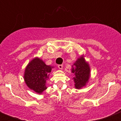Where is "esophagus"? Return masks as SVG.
Masks as SVG:
<instances>
[{"instance_id":"34e87169","label":"esophagus","mask_w":121,"mask_h":121,"mask_svg":"<svg viewBox=\"0 0 121 121\" xmlns=\"http://www.w3.org/2000/svg\"><path fill=\"white\" fill-rule=\"evenodd\" d=\"M57 67H58L59 69H63V65H58Z\"/></svg>"}]
</instances>
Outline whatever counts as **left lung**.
Listing matches in <instances>:
<instances>
[{
	"label": "left lung",
	"mask_w": 121,
	"mask_h": 121,
	"mask_svg": "<svg viewBox=\"0 0 121 121\" xmlns=\"http://www.w3.org/2000/svg\"><path fill=\"white\" fill-rule=\"evenodd\" d=\"M75 67H73L71 72L74 73L75 87L77 89H80L84 87L88 81L90 73V69L88 64H87L83 57H79L75 62Z\"/></svg>",
	"instance_id": "1"
}]
</instances>
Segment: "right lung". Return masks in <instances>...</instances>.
<instances>
[{
  "label": "right lung",
  "instance_id": "obj_1",
  "mask_svg": "<svg viewBox=\"0 0 121 121\" xmlns=\"http://www.w3.org/2000/svg\"><path fill=\"white\" fill-rule=\"evenodd\" d=\"M51 71L52 67L47 65L42 60L34 59L30 62L25 70L24 80L26 85L34 91L41 93L46 89V81Z\"/></svg>",
  "mask_w": 121,
  "mask_h": 121
}]
</instances>
